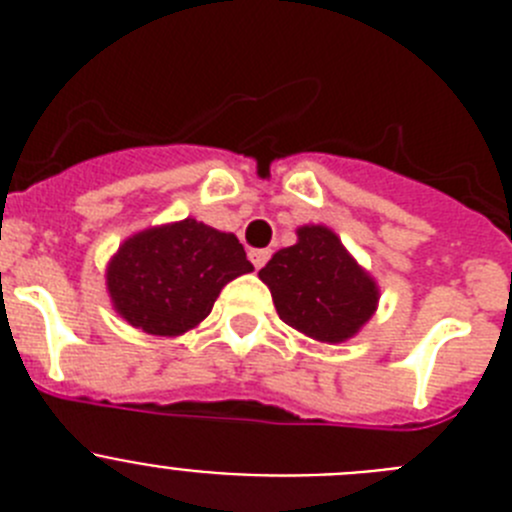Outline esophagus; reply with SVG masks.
<instances>
[{
  "instance_id": "1",
  "label": "esophagus",
  "mask_w": 512,
  "mask_h": 512,
  "mask_svg": "<svg viewBox=\"0 0 512 512\" xmlns=\"http://www.w3.org/2000/svg\"><path fill=\"white\" fill-rule=\"evenodd\" d=\"M269 256H271L269 248H253V251H248V259H251V264L256 266V269H261V266L269 261Z\"/></svg>"
}]
</instances>
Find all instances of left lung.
<instances>
[{
    "label": "left lung",
    "instance_id": "1",
    "mask_svg": "<svg viewBox=\"0 0 512 512\" xmlns=\"http://www.w3.org/2000/svg\"><path fill=\"white\" fill-rule=\"evenodd\" d=\"M279 318L323 343L354 338L372 318L379 289L336 233L325 225L297 228V243L259 271Z\"/></svg>",
    "mask_w": 512,
    "mask_h": 512
}]
</instances>
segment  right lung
I'll return each instance as SVG.
<instances>
[{"mask_svg": "<svg viewBox=\"0 0 512 512\" xmlns=\"http://www.w3.org/2000/svg\"><path fill=\"white\" fill-rule=\"evenodd\" d=\"M253 271L233 233L194 217L140 230L107 264L112 307L151 336H182L210 315L220 289Z\"/></svg>", "mask_w": 512, "mask_h": 512, "instance_id": "right-lung-1", "label": "right lung"}]
</instances>
